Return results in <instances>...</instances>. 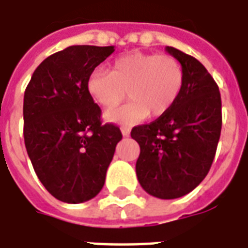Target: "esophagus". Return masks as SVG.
<instances>
[{
	"label": "esophagus",
	"mask_w": 248,
	"mask_h": 248,
	"mask_svg": "<svg viewBox=\"0 0 248 248\" xmlns=\"http://www.w3.org/2000/svg\"><path fill=\"white\" fill-rule=\"evenodd\" d=\"M121 131H122L124 137L130 136V127H127V126H122V127H121Z\"/></svg>",
	"instance_id": "esophagus-1"
}]
</instances>
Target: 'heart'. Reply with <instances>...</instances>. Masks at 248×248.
I'll use <instances>...</instances> for the list:
<instances>
[{
  "instance_id": "heart-1",
  "label": "heart",
  "mask_w": 248,
  "mask_h": 248,
  "mask_svg": "<svg viewBox=\"0 0 248 248\" xmlns=\"http://www.w3.org/2000/svg\"><path fill=\"white\" fill-rule=\"evenodd\" d=\"M184 86V71L170 55L131 52L118 58L110 72L95 71L88 78V93L106 108H115L127 96L131 102L106 112L115 124H133L149 114L164 115L173 107Z\"/></svg>"
}]
</instances>
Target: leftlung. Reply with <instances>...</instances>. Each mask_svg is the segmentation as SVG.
<instances>
[{"instance_id": "left-lung-1", "label": "left lung", "mask_w": 248, "mask_h": 248, "mask_svg": "<svg viewBox=\"0 0 248 248\" xmlns=\"http://www.w3.org/2000/svg\"><path fill=\"white\" fill-rule=\"evenodd\" d=\"M181 64L184 86L168 112L131 130L141 148L138 181L158 199L185 196L208 174L221 131L219 87L197 59L166 46Z\"/></svg>"}]
</instances>
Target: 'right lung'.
Masks as SVG:
<instances>
[{
  "label": "right lung",
  "instance_id": "1",
  "mask_svg": "<svg viewBox=\"0 0 248 248\" xmlns=\"http://www.w3.org/2000/svg\"><path fill=\"white\" fill-rule=\"evenodd\" d=\"M114 46H71L34 70L24 94V141L41 184L70 204L91 200L105 185L122 140L118 126L102 124L88 78Z\"/></svg>",
  "mask_w": 248,
  "mask_h": 248
}]
</instances>
